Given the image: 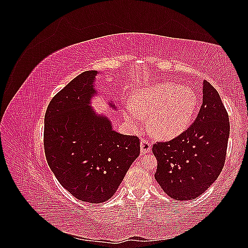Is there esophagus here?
I'll return each instance as SVG.
<instances>
[{"instance_id":"obj_1","label":"esophagus","mask_w":248,"mask_h":248,"mask_svg":"<svg viewBox=\"0 0 248 248\" xmlns=\"http://www.w3.org/2000/svg\"><path fill=\"white\" fill-rule=\"evenodd\" d=\"M151 149H152L151 142H150L148 140L141 139V140H140V152L142 154L149 153L150 151H151Z\"/></svg>"}]
</instances>
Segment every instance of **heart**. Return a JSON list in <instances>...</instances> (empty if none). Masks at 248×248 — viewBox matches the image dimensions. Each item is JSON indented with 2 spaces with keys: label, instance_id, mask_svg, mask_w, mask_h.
<instances>
[{
  "label": "heart",
  "instance_id": "1",
  "mask_svg": "<svg viewBox=\"0 0 248 248\" xmlns=\"http://www.w3.org/2000/svg\"><path fill=\"white\" fill-rule=\"evenodd\" d=\"M124 104L125 117L138 128L144 126L142 117L149 116V127L155 136L170 139L181 133L190 123L198 108L192 90L174 82L142 89Z\"/></svg>",
  "mask_w": 248,
  "mask_h": 248
}]
</instances>
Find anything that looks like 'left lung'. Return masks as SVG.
Instances as JSON below:
<instances>
[{"mask_svg":"<svg viewBox=\"0 0 248 248\" xmlns=\"http://www.w3.org/2000/svg\"><path fill=\"white\" fill-rule=\"evenodd\" d=\"M202 103L194 122L169 141H157L156 181L178 201L198 198L211 185L224 166L230 136L228 111L218 92L202 82Z\"/></svg>","mask_w":248,"mask_h":248,"instance_id":"8db88e82","label":"left lung"}]
</instances>
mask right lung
<instances>
[{"mask_svg":"<svg viewBox=\"0 0 248 248\" xmlns=\"http://www.w3.org/2000/svg\"><path fill=\"white\" fill-rule=\"evenodd\" d=\"M96 74L80 73L52 97L43 133L46 160L60 184L91 204L114 196L140 151L138 137L114 131L89 106Z\"/></svg>","mask_w":248,"mask_h":248,"instance_id":"1","label":"right lung"}]
</instances>
